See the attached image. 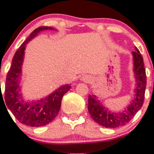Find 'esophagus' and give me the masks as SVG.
<instances>
[{
  "label": "esophagus",
  "mask_w": 154,
  "mask_h": 154,
  "mask_svg": "<svg viewBox=\"0 0 154 154\" xmlns=\"http://www.w3.org/2000/svg\"><path fill=\"white\" fill-rule=\"evenodd\" d=\"M81 79L83 82H85V83H89V82H91V77H90L89 75L83 76Z\"/></svg>",
  "instance_id": "obj_1"
}]
</instances>
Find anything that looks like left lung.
Returning <instances> with one entry per match:
<instances>
[{"mask_svg":"<svg viewBox=\"0 0 154 154\" xmlns=\"http://www.w3.org/2000/svg\"><path fill=\"white\" fill-rule=\"evenodd\" d=\"M133 57V72L136 78V88L134 89V98L126 109L119 112H114L106 108L95 95H88V110L94 122L107 128H116L127 125L133 116L142 108L144 100L146 84V73L143 58L140 52L136 48V51L132 52Z\"/></svg>","mask_w":154,"mask_h":154,"instance_id":"left-lung-1","label":"left lung"}]
</instances>
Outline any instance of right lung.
Returning <instances> with one entry per match:
<instances>
[{
  "label": "right lung",
  "instance_id": "right-lung-1",
  "mask_svg": "<svg viewBox=\"0 0 154 154\" xmlns=\"http://www.w3.org/2000/svg\"><path fill=\"white\" fill-rule=\"evenodd\" d=\"M47 29H54L49 27H40L31 32L15 52L6 78L4 104L8 107L17 120L30 127H42L51 123L60 111L63 95L71 88L70 85H64L48 97L31 102L24 101L22 94L20 93L21 66L24 62L26 45L41 31Z\"/></svg>",
  "mask_w": 154,
  "mask_h": 154
}]
</instances>
